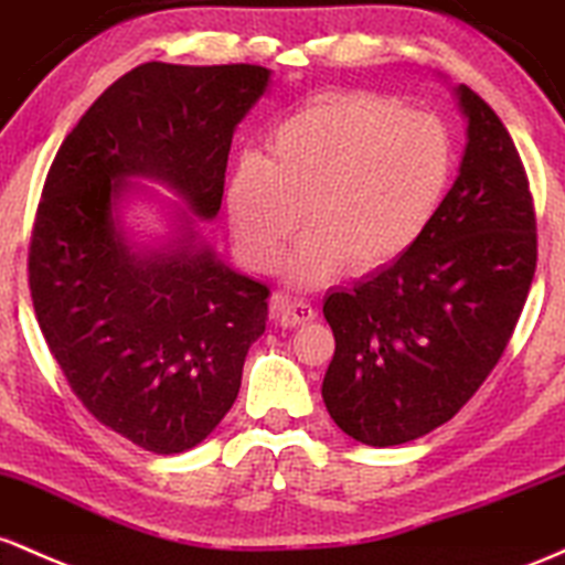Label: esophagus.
Wrapping results in <instances>:
<instances>
[{
  "label": "esophagus",
  "instance_id": "obj_1",
  "mask_svg": "<svg viewBox=\"0 0 565 565\" xmlns=\"http://www.w3.org/2000/svg\"><path fill=\"white\" fill-rule=\"evenodd\" d=\"M271 307H275L277 320H280L285 328L307 326V322H312L317 317V309L312 307V303L303 301V299H296V296L277 294L275 299H271Z\"/></svg>",
  "mask_w": 565,
  "mask_h": 565
}]
</instances>
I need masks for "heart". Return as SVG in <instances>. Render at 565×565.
Segmentation results:
<instances>
[{"label":"heart","mask_w":565,"mask_h":565,"mask_svg":"<svg viewBox=\"0 0 565 565\" xmlns=\"http://www.w3.org/2000/svg\"><path fill=\"white\" fill-rule=\"evenodd\" d=\"M456 141L443 117L411 111L371 90L303 100L269 130L264 160L245 154L226 181L239 250L258 269L288 262L296 285H322L341 269L367 275L408 253L440 213L456 175Z\"/></svg>","instance_id":"b5f03b06"}]
</instances>
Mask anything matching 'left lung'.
<instances>
[{
  "mask_svg": "<svg viewBox=\"0 0 565 565\" xmlns=\"http://www.w3.org/2000/svg\"><path fill=\"white\" fill-rule=\"evenodd\" d=\"M467 149L440 213L397 262L322 303L335 352L331 419L365 446H401L454 419L499 363L536 271L525 168L497 111L456 87Z\"/></svg>",
  "mask_w": 565,
  "mask_h": 565,
  "instance_id": "1",
  "label": "left lung"
}]
</instances>
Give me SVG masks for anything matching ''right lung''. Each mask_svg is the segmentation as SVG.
Listing matches in <instances>:
<instances>
[{
  "label": "right lung",
  "mask_w": 565,
  "mask_h": 565,
  "mask_svg": "<svg viewBox=\"0 0 565 565\" xmlns=\"http://www.w3.org/2000/svg\"><path fill=\"white\" fill-rule=\"evenodd\" d=\"M269 68L141 63L100 93L50 164L29 248V288L50 354L104 427L181 454L237 401L269 288L198 243L132 250L114 205L132 175L168 183L213 218L239 119Z\"/></svg>",
  "instance_id": "add662e5"
}]
</instances>
